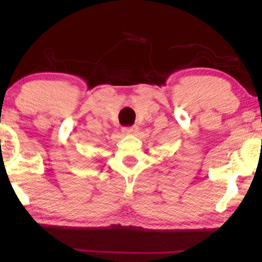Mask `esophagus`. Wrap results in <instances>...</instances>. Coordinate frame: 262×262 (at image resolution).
Wrapping results in <instances>:
<instances>
[{"label": "esophagus", "mask_w": 262, "mask_h": 262, "mask_svg": "<svg viewBox=\"0 0 262 262\" xmlns=\"http://www.w3.org/2000/svg\"><path fill=\"white\" fill-rule=\"evenodd\" d=\"M137 130H139V127L136 125L132 126V127H123L122 128V133L126 135H133V134H136Z\"/></svg>", "instance_id": "obj_1"}]
</instances>
